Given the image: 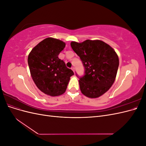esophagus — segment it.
Returning a JSON list of instances; mask_svg holds the SVG:
<instances>
[{"label": "esophagus", "instance_id": "1", "mask_svg": "<svg viewBox=\"0 0 146 146\" xmlns=\"http://www.w3.org/2000/svg\"><path fill=\"white\" fill-rule=\"evenodd\" d=\"M71 69L73 70L74 72H75V68H74V67H72V68H71Z\"/></svg>", "mask_w": 146, "mask_h": 146}]
</instances>
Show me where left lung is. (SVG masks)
Masks as SVG:
<instances>
[{
  "instance_id": "left-lung-1",
  "label": "left lung",
  "mask_w": 146,
  "mask_h": 146,
  "mask_svg": "<svg viewBox=\"0 0 146 146\" xmlns=\"http://www.w3.org/2000/svg\"><path fill=\"white\" fill-rule=\"evenodd\" d=\"M70 46L85 68V75L78 80L82 94L90 98H99L115 80L119 64L117 54L100 40L87 39L80 43L72 41Z\"/></svg>"
}]
</instances>
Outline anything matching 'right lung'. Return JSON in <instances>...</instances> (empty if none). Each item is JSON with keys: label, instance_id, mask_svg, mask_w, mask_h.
<instances>
[{"label": "right lung", "instance_id": "1", "mask_svg": "<svg viewBox=\"0 0 146 146\" xmlns=\"http://www.w3.org/2000/svg\"><path fill=\"white\" fill-rule=\"evenodd\" d=\"M63 41L47 38L30 52L28 64L35 85L44 93L58 96L64 93L70 77L74 74L58 55L65 47Z\"/></svg>", "mask_w": 146, "mask_h": 146}]
</instances>
